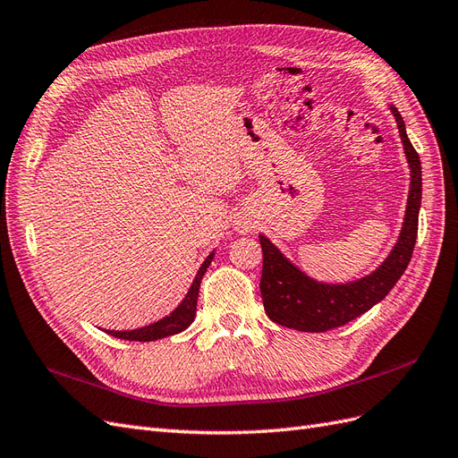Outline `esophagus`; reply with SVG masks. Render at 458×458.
<instances>
[{"label":"esophagus","mask_w":458,"mask_h":458,"mask_svg":"<svg viewBox=\"0 0 458 458\" xmlns=\"http://www.w3.org/2000/svg\"><path fill=\"white\" fill-rule=\"evenodd\" d=\"M252 227H254V225H252L250 219H239V221H237V229H239L241 233H248Z\"/></svg>","instance_id":"esophagus-1"}]
</instances>
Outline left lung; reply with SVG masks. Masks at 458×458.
I'll return each mask as SVG.
<instances>
[{"instance_id":"obj_1","label":"left lung","mask_w":458,"mask_h":458,"mask_svg":"<svg viewBox=\"0 0 458 458\" xmlns=\"http://www.w3.org/2000/svg\"><path fill=\"white\" fill-rule=\"evenodd\" d=\"M392 113L411 165L407 212L395 248L377 271L363 276L361 281L348 284H323L296 269L263 234H259L263 252L259 290L263 308H266V313L273 323L301 332H327L342 327L369 311L374 303L384 300L401 279V275L405 273L419 234L422 170L419 152L414 150L407 137L403 118L395 106H392Z\"/></svg>"}]
</instances>
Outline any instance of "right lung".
<instances>
[{
  "label": "right lung",
  "instance_id": "right-lung-1",
  "mask_svg": "<svg viewBox=\"0 0 458 458\" xmlns=\"http://www.w3.org/2000/svg\"><path fill=\"white\" fill-rule=\"evenodd\" d=\"M212 258H214V252L204 259L202 267L199 269V273H197V276H195V281H192V284H191V288H189V293H187L185 300L182 301V306H179L172 315L164 317L162 321H158V323H155V325H148V327L137 328V330H105V332H108V335H113L114 338H122V340L152 342V340L172 336V335H177V332L185 330V328L192 323V318H195L200 281H202V276H204L208 266H210Z\"/></svg>",
  "mask_w": 458,
  "mask_h": 458
}]
</instances>
